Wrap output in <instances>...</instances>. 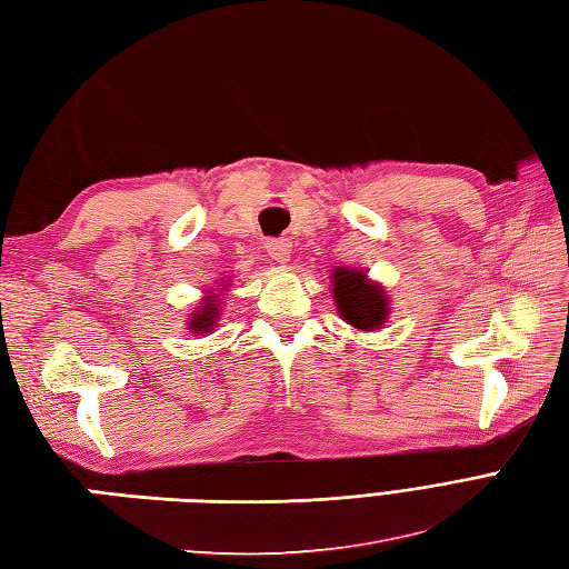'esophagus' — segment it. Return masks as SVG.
<instances>
[{"instance_id": "esophagus-1", "label": "esophagus", "mask_w": 569, "mask_h": 569, "mask_svg": "<svg viewBox=\"0 0 569 569\" xmlns=\"http://www.w3.org/2000/svg\"><path fill=\"white\" fill-rule=\"evenodd\" d=\"M264 248H268V256L274 262H287L289 252H292V243H289L287 238H270V241L264 243Z\"/></svg>"}]
</instances>
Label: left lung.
Segmentation results:
<instances>
[{
  "label": "left lung",
  "instance_id": "1",
  "mask_svg": "<svg viewBox=\"0 0 569 569\" xmlns=\"http://www.w3.org/2000/svg\"><path fill=\"white\" fill-rule=\"evenodd\" d=\"M336 307L350 326L375 331L387 319V297L377 284L365 280V272L336 270L333 274Z\"/></svg>",
  "mask_w": 569,
  "mask_h": 569
}]
</instances>
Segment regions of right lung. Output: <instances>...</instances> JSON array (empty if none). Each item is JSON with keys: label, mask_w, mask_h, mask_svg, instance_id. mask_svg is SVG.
<instances>
[{"label": "right lung", "mask_w": 569, "mask_h": 569, "mask_svg": "<svg viewBox=\"0 0 569 569\" xmlns=\"http://www.w3.org/2000/svg\"><path fill=\"white\" fill-rule=\"evenodd\" d=\"M213 301L217 299H211V297H207V305H204V309H199V313H194L192 317V331H197V333H209L211 331V326H213V321H217V305H213Z\"/></svg>", "instance_id": "right-lung-1"}]
</instances>
